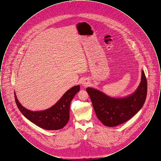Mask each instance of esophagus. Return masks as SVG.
Masks as SVG:
<instances>
[{
  "label": "esophagus",
  "instance_id": "obj_1",
  "mask_svg": "<svg viewBox=\"0 0 161 161\" xmlns=\"http://www.w3.org/2000/svg\"><path fill=\"white\" fill-rule=\"evenodd\" d=\"M89 84V83L86 80H83L82 81V82H81V85L83 86H85L86 87V86H87Z\"/></svg>",
  "mask_w": 161,
  "mask_h": 161
}]
</instances>
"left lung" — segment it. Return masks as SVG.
<instances>
[{
  "instance_id": "8db88e82",
  "label": "left lung",
  "mask_w": 161,
  "mask_h": 161,
  "mask_svg": "<svg viewBox=\"0 0 161 161\" xmlns=\"http://www.w3.org/2000/svg\"><path fill=\"white\" fill-rule=\"evenodd\" d=\"M92 105L97 118L107 127H115L129 120L141 109L146 101L147 83L143 70L136 90L130 95L116 98L98 89L87 87Z\"/></svg>"
}]
</instances>
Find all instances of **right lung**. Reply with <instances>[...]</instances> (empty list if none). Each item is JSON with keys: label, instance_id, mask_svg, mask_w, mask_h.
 I'll list each match as a JSON object with an SVG mask.
<instances>
[{"label": "right lung", "instance_id": "1", "mask_svg": "<svg viewBox=\"0 0 161 161\" xmlns=\"http://www.w3.org/2000/svg\"><path fill=\"white\" fill-rule=\"evenodd\" d=\"M80 89L79 85L72 87L64 93L54 106L44 110L32 111L23 107L14 92L15 103L24 116L36 125L46 130H59L68 123L70 102Z\"/></svg>", "mask_w": 161, "mask_h": 161}]
</instances>
